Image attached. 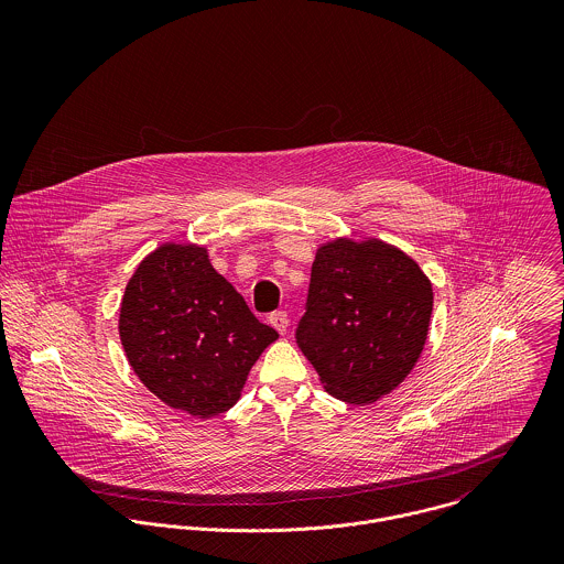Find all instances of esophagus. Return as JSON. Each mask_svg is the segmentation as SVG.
<instances>
[{
    "mask_svg": "<svg viewBox=\"0 0 564 564\" xmlns=\"http://www.w3.org/2000/svg\"><path fill=\"white\" fill-rule=\"evenodd\" d=\"M269 323L280 332V334H286L289 329V315L284 311H275L269 315Z\"/></svg>",
    "mask_w": 564,
    "mask_h": 564,
    "instance_id": "1",
    "label": "esophagus"
}]
</instances>
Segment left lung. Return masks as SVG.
<instances>
[{"instance_id": "obj_1", "label": "left lung", "mask_w": 564, "mask_h": 564, "mask_svg": "<svg viewBox=\"0 0 564 564\" xmlns=\"http://www.w3.org/2000/svg\"><path fill=\"white\" fill-rule=\"evenodd\" d=\"M432 306L430 278L400 247L338 237L317 247L297 345L329 395L373 403L414 369Z\"/></svg>"}]
</instances>
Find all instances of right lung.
<instances>
[{
  "instance_id": "add662e5",
  "label": "right lung",
  "mask_w": 564,
  "mask_h": 564,
  "mask_svg": "<svg viewBox=\"0 0 564 564\" xmlns=\"http://www.w3.org/2000/svg\"><path fill=\"white\" fill-rule=\"evenodd\" d=\"M119 336L130 367L161 402L210 419L241 398L249 369L278 338L197 242H162L132 273Z\"/></svg>"
}]
</instances>
